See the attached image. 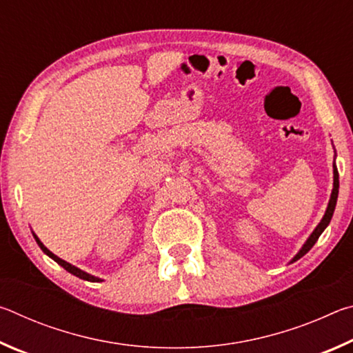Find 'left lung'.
Segmentation results:
<instances>
[{"mask_svg":"<svg viewBox=\"0 0 353 353\" xmlns=\"http://www.w3.org/2000/svg\"><path fill=\"white\" fill-rule=\"evenodd\" d=\"M338 190H339V174H338V170H336V165H333V190H332V194H330V201H328V205H327V210H325V214L322 216L321 223L316 225V229L313 230V234L308 236V240L305 241V244H303L302 249L299 250V252L296 254L294 259L291 260L296 261L301 259V256L305 255L310 249H312L314 246V243L318 241V238L321 236L322 232L325 230V227L330 224V219L333 216V212H334V207H336V199H338Z\"/></svg>","mask_w":353,"mask_h":353,"instance_id":"left-lung-1","label":"left lung"}]
</instances>
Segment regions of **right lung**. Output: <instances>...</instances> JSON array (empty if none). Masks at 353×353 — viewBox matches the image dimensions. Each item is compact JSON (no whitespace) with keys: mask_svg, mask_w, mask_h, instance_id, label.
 <instances>
[{"mask_svg":"<svg viewBox=\"0 0 353 353\" xmlns=\"http://www.w3.org/2000/svg\"><path fill=\"white\" fill-rule=\"evenodd\" d=\"M32 235H34V238H35V241H37V244L40 246V249L43 250V252H45L48 256H51V259L54 260L56 263H59V265H61V266L63 268V270H67L70 274H73V276L79 277V279H82V280H87V282H103V280H101L99 277H94V276H92V274L83 272L82 270H79V268H76V266H73V265H70L68 261H65V260H62V259H59V256L52 254L50 249H46V248H45V244L39 240L37 235H35V234H32Z\"/></svg>","mask_w":353,"mask_h":353,"instance_id":"1","label":"right lung"}]
</instances>
